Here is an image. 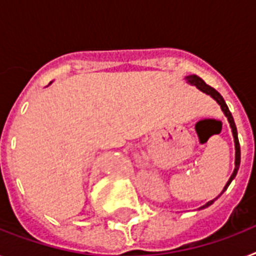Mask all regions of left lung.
<instances>
[{
  "instance_id": "8db88e82",
  "label": "left lung",
  "mask_w": 256,
  "mask_h": 256,
  "mask_svg": "<svg viewBox=\"0 0 256 256\" xmlns=\"http://www.w3.org/2000/svg\"><path fill=\"white\" fill-rule=\"evenodd\" d=\"M186 80H187V82H190L191 85H195L196 88H199V90H202L203 92H206V94H208V96H212V98H214V100H216L219 104H220V108H222V112H224V116H227V120H228V122H230L231 128H232V136H234V140H235V150H236V152H235V170H234V172H232V175L230 176V179H228V182L226 183L224 188H223V191H224L227 187H228V184L231 183V180L235 178V175H236V172H238L239 164H240V146H239L238 132H236V126H235L234 118H232V116H231L230 110H228V108H227V104H226V102H224V100H223V96H220V94H219V92H216L214 88H211V86L207 85L206 82L203 81L202 78H199L198 76H188V77H186ZM216 199H218V196H216L215 199H212V200H210V202H207L206 204L200 207V208L208 207L211 203H214V200H216Z\"/></svg>"
}]
</instances>
